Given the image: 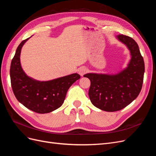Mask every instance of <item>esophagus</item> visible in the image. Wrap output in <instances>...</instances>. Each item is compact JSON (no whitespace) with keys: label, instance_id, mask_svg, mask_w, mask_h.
I'll return each mask as SVG.
<instances>
[{"label":"esophagus","instance_id":"esophagus-1","mask_svg":"<svg viewBox=\"0 0 156 156\" xmlns=\"http://www.w3.org/2000/svg\"><path fill=\"white\" fill-rule=\"evenodd\" d=\"M87 72V69L85 68H80L79 69H78V73L80 75H81V76H83V75L86 72Z\"/></svg>","mask_w":156,"mask_h":156}]
</instances>
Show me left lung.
I'll return each mask as SVG.
<instances>
[{
  "instance_id": "obj_1",
  "label": "left lung",
  "mask_w": 156,
  "mask_h": 156,
  "mask_svg": "<svg viewBox=\"0 0 156 156\" xmlns=\"http://www.w3.org/2000/svg\"><path fill=\"white\" fill-rule=\"evenodd\" d=\"M116 38L130 51L127 68L116 74L90 73L84 75L90 81L88 96L92 104L107 112L120 111L139 96L143 83L144 62L139 46L131 37L123 34Z\"/></svg>"
}]
</instances>
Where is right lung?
<instances>
[{"label": "right lung", "instance_id": "obj_1", "mask_svg": "<svg viewBox=\"0 0 156 156\" xmlns=\"http://www.w3.org/2000/svg\"><path fill=\"white\" fill-rule=\"evenodd\" d=\"M30 37L21 41L10 66L11 84L17 100L29 109L40 114L57 109L64 101L69 87L81 78L73 73L48 81H40L27 76L22 69L20 55L22 47Z\"/></svg>", "mask_w": 156, "mask_h": 156}]
</instances>
